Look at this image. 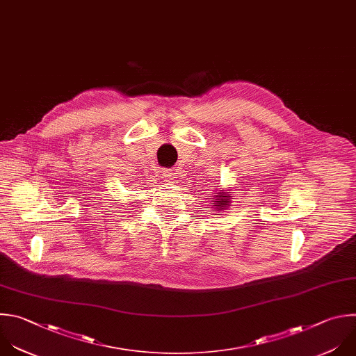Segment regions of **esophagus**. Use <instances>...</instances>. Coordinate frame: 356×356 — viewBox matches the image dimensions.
Segmentation results:
<instances>
[{"mask_svg": "<svg viewBox=\"0 0 356 356\" xmlns=\"http://www.w3.org/2000/svg\"><path fill=\"white\" fill-rule=\"evenodd\" d=\"M162 179L165 180V181H168V183H173V179H175V173H173V170L172 169H165V170H162Z\"/></svg>", "mask_w": 356, "mask_h": 356, "instance_id": "34e87169", "label": "esophagus"}]
</instances>
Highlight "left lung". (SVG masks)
I'll return each mask as SVG.
<instances>
[{"instance_id":"1","label":"left lung","mask_w":356,"mask_h":356,"mask_svg":"<svg viewBox=\"0 0 356 356\" xmlns=\"http://www.w3.org/2000/svg\"><path fill=\"white\" fill-rule=\"evenodd\" d=\"M222 197H223V195H219L220 201H216V202H218V204H220V205H226V202H229V201H226V200L223 201V198H222ZM225 197H226V195H225Z\"/></svg>"}]
</instances>
